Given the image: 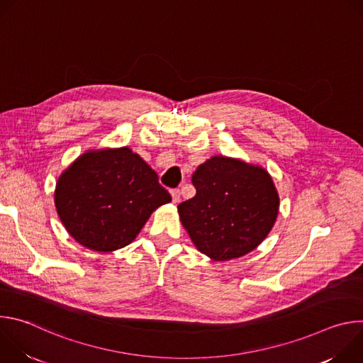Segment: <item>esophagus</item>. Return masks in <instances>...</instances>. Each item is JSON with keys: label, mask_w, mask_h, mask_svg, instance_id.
I'll use <instances>...</instances> for the list:
<instances>
[{"label": "esophagus", "mask_w": 363, "mask_h": 363, "mask_svg": "<svg viewBox=\"0 0 363 363\" xmlns=\"http://www.w3.org/2000/svg\"><path fill=\"white\" fill-rule=\"evenodd\" d=\"M171 196H172V202L174 203H178L181 201V192L179 189H172L171 191Z\"/></svg>", "instance_id": "esophagus-1"}]
</instances>
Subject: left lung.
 I'll use <instances>...</instances> for the list:
<instances>
[{"instance_id": "obj_1", "label": "left lung", "mask_w": 363, "mask_h": 363, "mask_svg": "<svg viewBox=\"0 0 363 363\" xmlns=\"http://www.w3.org/2000/svg\"><path fill=\"white\" fill-rule=\"evenodd\" d=\"M194 198L178 205L179 220L198 251L214 262L242 257L272 231L280 196L260 165L216 155L192 174Z\"/></svg>"}]
</instances>
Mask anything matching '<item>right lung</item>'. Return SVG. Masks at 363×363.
<instances>
[{
    "label": "right lung",
    "mask_w": 363,
    "mask_h": 363,
    "mask_svg": "<svg viewBox=\"0 0 363 363\" xmlns=\"http://www.w3.org/2000/svg\"><path fill=\"white\" fill-rule=\"evenodd\" d=\"M168 202L171 195L157 172L129 146L86 150L60 174L55 189L66 231L97 252L129 245Z\"/></svg>",
    "instance_id": "add662e5"
}]
</instances>
